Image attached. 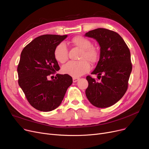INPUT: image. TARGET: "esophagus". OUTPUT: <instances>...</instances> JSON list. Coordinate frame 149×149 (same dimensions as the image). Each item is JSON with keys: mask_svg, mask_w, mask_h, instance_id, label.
Masks as SVG:
<instances>
[{"mask_svg": "<svg viewBox=\"0 0 149 149\" xmlns=\"http://www.w3.org/2000/svg\"><path fill=\"white\" fill-rule=\"evenodd\" d=\"M79 78H77V77H73V82H76L77 81H79Z\"/></svg>", "mask_w": 149, "mask_h": 149, "instance_id": "34e87169", "label": "esophagus"}]
</instances>
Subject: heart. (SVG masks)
I'll list each match as a JSON object with an SVG mask.
<instances>
[{
  "instance_id": "heart-1",
  "label": "heart",
  "mask_w": 149,
  "mask_h": 149,
  "mask_svg": "<svg viewBox=\"0 0 149 149\" xmlns=\"http://www.w3.org/2000/svg\"><path fill=\"white\" fill-rule=\"evenodd\" d=\"M71 42L74 46L82 49L80 56V59L82 61L68 62L62 67V72L64 74L77 77L88 72L90 65L88 61L92 63H95L98 59L99 53L95 47H92L91 41L86 38L77 36L72 39ZM54 56L56 61L60 63H64L67 61L68 49L64 43L62 42L56 47Z\"/></svg>"
}]
</instances>
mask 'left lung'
I'll return each mask as SVG.
<instances>
[{"instance_id": "obj_1", "label": "left lung", "mask_w": 149, "mask_h": 149, "mask_svg": "<svg viewBox=\"0 0 149 149\" xmlns=\"http://www.w3.org/2000/svg\"><path fill=\"white\" fill-rule=\"evenodd\" d=\"M84 36L95 39L100 47V59L91 74L102 77L99 82L87 76L86 96L96 107H110L121 100L128 87L132 70L130 50L119 34L105 28H97Z\"/></svg>"}]
</instances>
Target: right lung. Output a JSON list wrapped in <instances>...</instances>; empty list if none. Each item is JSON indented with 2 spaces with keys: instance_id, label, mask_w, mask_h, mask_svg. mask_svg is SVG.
<instances>
[{
  "instance_id": "obj_1",
  "label": "right lung",
  "mask_w": 149,
  "mask_h": 149,
  "mask_svg": "<svg viewBox=\"0 0 149 149\" xmlns=\"http://www.w3.org/2000/svg\"><path fill=\"white\" fill-rule=\"evenodd\" d=\"M67 36L42 35L28 44L20 54L18 83L28 101L39 111H50L58 107L72 84V77L66 74H56V79H48L49 74L60 69L54 51Z\"/></svg>"
}]
</instances>
